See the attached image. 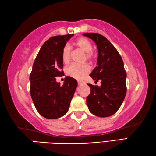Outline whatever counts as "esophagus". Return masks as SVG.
Wrapping results in <instances>:
<instances>
[{"mask_svg": "<svg viewBox=\"0 0 156 156\" xmlns=\"http://www.w3.org/2000/svg\"><path fill=\"white\" fill-rule=\"evenodd\" d=\"M83 83H84L83 82V81H78V85H79V86L82 85V84H83Z\"/></svg>", "mask_w": 156, "mask_h": 156, "instance_id": "obj_1", "label": "esophagus"}]
</instances>
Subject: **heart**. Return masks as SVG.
<instances>
[{
  "mask_svg": "<svg viewBox=\"0 0 156 156\" xmlns=\"http://www.w3.org/2000/svg\"><path fill=\"white\" fill-rule=\"evenodd\" d=\"M75 44L80 48L81 51L86 53V58L88 60L94 59V54L91 51L92 49V44L90 41L85 37H80L76 40ZM70 47L68 44H66L62 51V59L64 64H68L70 60ZM90 68L88 64L77 65L72 64L66 69V74L70 77L75 80H81L83 76L90 72Z\"/></svg>",
  "mask_w": 156,
  "mask_h": 156,
  "instance_id": "1",
  "label": "heart"
}]
</instances>
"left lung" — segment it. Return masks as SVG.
<instances>
[{"mask_svg": "<svg viewBox=\"0 0 156 156\" xmlns=\"http://www.w3.org/2000/svg\"><path fill=\"white\" fill-rule=\"evenodd\" d=\"M83 35L90 38L97 46V66L92 70L91 77L101 86L88 83L90 93L86 98L90 112L99 117L115 114L121 107L126 95V76L122 57L107 38L97 33Z\"/></svg>", "mask_w": 156, "mask_h": 156, "instance_id": "left-lung-1", "label": "left lung"}]
</instances>
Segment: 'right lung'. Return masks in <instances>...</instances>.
<instances>
[{
    "instance_id": "add662e5",
    "label": "right lung",
    "mask_w": 156,
    "mask_h": 156,
    "mask_svg": "<svg viewBox=\"0 0 156 156\" xmlns=\"http://www.w3.org/2000/svg\"><path fill=\"white\" fill-rule=\"evenodd\" d=\"M74 34L57 35L44 43L35 58L30 74V93L35 108L48 119L60 118L67 113L77 81L70 76L64 78L62 86L57 76H64L62 51Z\"/></svg>"
}]
</instances>
